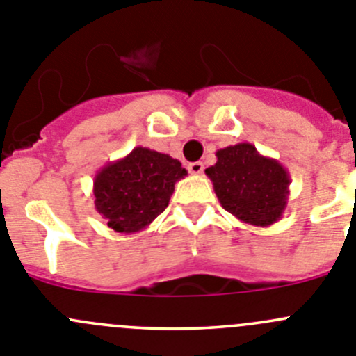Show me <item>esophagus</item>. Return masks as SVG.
<instances>
[{"mask_svg": "<svg viewBox=\"0 0 356 356\" xmlns=\"http://www.w3.org/2000/svg\"><path fill=\"white\" fill-rule=\"evenodd\" d=\"M203 168H205V167H203L202 161H193V163L188 165V170L191 172L193 175H200L203 172Z\"/></svg>", "mask_w": 356, "mask_h": 356, "instance_id": "obj_1", "label": "esophagus"}]
</instances>
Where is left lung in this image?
Returning a JSON list of instances; mask_svg holds the SVG:
<instances>
[{
    "label": "left lung",
    "mask_w": 356,
    "mask_h": 356,
    "mask_svg": "<svg viewBox=\"0 0 356 356\" xmlns=\"http://www.w3.org/2000/svg\"><path fill=\"white\" fill-rule=\"evenodd\" d=\"M216 156L205 174L224 210L250 226L268 227L280 220L291 195V175L280 161L262 156L248 143L224 147Z\"/></svg>",
    "instance_id": "1"
}]
</instances>
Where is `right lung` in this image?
<instances>
[{"label":"right lung","instance_id":"add662e5","mask_svg":"<svg viewBox=\"0 0 356 356\" xmlns=\"http://www.w3.org/2000/svg\"><path fill=\"white\" fill-rule=\"evenodd\" d=\"M186 175L179 160L149 147H134L95 174V209L111 229L139 233L167 209L175 182Z\"/></svg>","mask_w":356,"mask_h":356}]
</instances>
